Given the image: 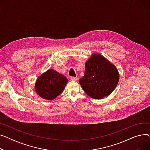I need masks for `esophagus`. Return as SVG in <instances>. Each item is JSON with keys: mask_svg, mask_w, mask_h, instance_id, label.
Returning a JSON list of instances; mask_svg holds the SVG:
<instances>
[{"mask_svg": "<svg viewBox=\"0 0 150 150\" xmlns=\"http://www.w3.org/2000/svg\"><path fill=\"white\" fill-rule=\"evenodd\" d=\"M71 80L74 81H76L78 80V78L76 77H71Z\"/></svg>", "mask_w": 150, "mask_h": 150, "instance_id": "1", "label": "esophagus"}]
</instances>
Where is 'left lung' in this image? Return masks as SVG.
Instances as JSON below:
<instances>
[{
    "label": "left lung",
    "instance_id": "obj_1",
    "mask_svg": "<svg viewBox=\"0 0 150 150\" xmlns=\"http://www.w3.org/2000/svg\"><path fill=\"white\" fill-rule=\"evenodd\" d=\"M119 81L115 66L100 54H94L85 63L84 75L79 83L89 96L101 99L112 93Z\"/></svg>",
    "mask_w": 150,
    "mask_h": 150
}]
</instances>
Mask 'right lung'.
<instances>
[{"label": "right lung", "instance_id": "1", "mask_svg": "<svg viewBox=\"0 0 150 150\" xmlns=\"http://www.w3.org/2000/svg\"><path fill=\"white\" fill-rule=\"evenodd\" d=\"M67 81L64 75L49 69L38 78L35 89L41 98L51 100L62 92Z\"/></svg>", "mask_w": 150, "mask_h": 150}]
</instances>
